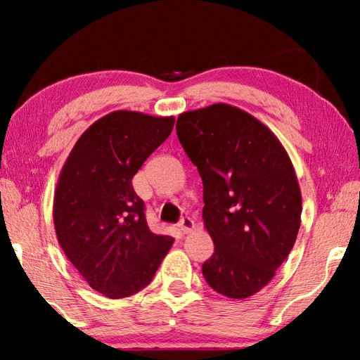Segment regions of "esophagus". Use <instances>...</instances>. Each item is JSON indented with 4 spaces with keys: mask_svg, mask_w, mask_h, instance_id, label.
Wrapping results in <instances>:
<instances>
[{
    "mask_svg": "<svg viewBox=\"0 0 360 360\" xmlns=\"http://www.w3.org/2000/svg\"><path fill=\"white\" fill-rule=\"evenodd\" d=\"M179 229L181 231L183 234H186V233H191V231L194 229V220L191 219V217H183L180 221H179Z\"/></svg>",
    "mask_w": 360,
    "mask_h": 360,
    "instance_id": "esophagus-1",
    "label": "esophagus"
}]
</instances>
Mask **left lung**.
<instances>
[{
    "label": "left lung",
    "instance_id": "8db88e82",
    "mask_svg": "<svg viewBox=\"0 0 360 360\" xmlns=\"http://www.w3.org/2000/svg\"><path fill=\"white\" fill-rule=\"evenodd\" d=\"M175 129L203 181V221L215 246L205 281L226 297H250L274 277L299 233L291 160L265 124L225 103L180 114Z\"/></svg>",
    "mask_w": 360,
    "mask_h": 360
}]
</instances>
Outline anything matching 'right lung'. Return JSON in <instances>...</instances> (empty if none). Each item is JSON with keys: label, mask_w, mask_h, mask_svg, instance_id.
Masks as SVG:
<instances>
[{"label": "right lung", "mask_w": 360, "mask_h": 360, "mask_svg": "<svg viewBox=\"0 0 360 360\" xmlns=\"http://www.w3.org/2000/svg\"><path fill=\"white\" fill-rule=\"evenodd\" d=\"M174 117L115 110L82 134L53 195L58 243L91 288L109 299L153 281L174 238L149 229L132 177L169 137Z\"/></svg>", "instance_id": "obj_1"}]
</instances>
